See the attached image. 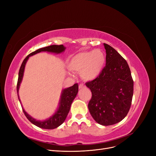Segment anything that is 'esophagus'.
<instances>
[{
	"mask_svg": "<svg viewBox=\"0 0 156 156\" xmlns=\"http://www.w3.org/2000/svg\"><path fill=\"white\" fill-rule=\"evenodd\" d=\"M79 88H80V89H81V88H85V85H84V84H79Z\"/></svg>",
	"mask_w": 156,
	"mask_h": 156,
	"instance_id": "obj_1",
	"label": "esophagus"
}]
</instances>
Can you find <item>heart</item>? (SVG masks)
<instances>
[{
	"mask_svg": "<svg viewBox=\"0 0 156 156\" xmlns=\"http://www.w3.org/2000/svg\"><path fill=\"white\" fill-rule=\"evenodd\" d=\"M105 64V56L100 49L81 52L72 56L68 66L70 70L81 73L85 80H92L100 75Z\"/></svg>",
	"mask_w": 156,
	"mask_h": 156,
	"instance_id": "obj_1",
	"label": "heart"
}]
</instances>
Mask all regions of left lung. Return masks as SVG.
<instances>
[{"label":"left lung","instance_id":"obj_1","mask_svg":"<svg viewBox=\"0 0 156 156\" xmlns=\"http://www.w3.org/2000/svg\"><path fill=\"white\" fill-rule=\"evenodd\" d=\"M106 50V65L95 79L86 83L92 98L88 107L97 123L115 124L128 113L133 94V81L126 60L109 45Z\"/></svg>","mask_w":156,"mask_h":156}]
</instances>
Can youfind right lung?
<instances>
[{
  "label": "right lung",
  "mask_w": 156,
  "mask_h": 156,
  "mask_svg": "<svg viewBox=\"0 0 156 156\" xmlns=\"http://www.w3.org/2000/svg\"><path fill=\"white\" fill-rule=\"evenodd\" d=\"M65 49H66V48L63 45H52L45 47V48H40L34 52H32V53L29 54L24 59L20 67V72H19L18 81H17V92L18 98L20 101V100L18 94L19 89H20V84L23 79V73H24V70H25L26 63L30 56L36 55L38 53H40L41 51H47V52H50V53L59 54V53H62L63 51H64ZM78 89H79L78 84L75 83L72 87H70L69 88H65L63 90L62 92V94H61V96H60V100L59 102V107L58 108V109L55 112V114L52 116H51L49 119H47L43 121L36 120V119H33V118L28 114V113H27V112L23 109V106H22L23 111L24 112V114L28 119V120H29L31 123L34 125L39 127L42 129H55L56 127H58V126H60L61 124H62L65 121L66 119L68 112L70 110L71 105H72L73 100L75 99V98L76 97L77 94Z\"/></svg>",
  "instance_id": "right-lung-1"
}]
</instances>
